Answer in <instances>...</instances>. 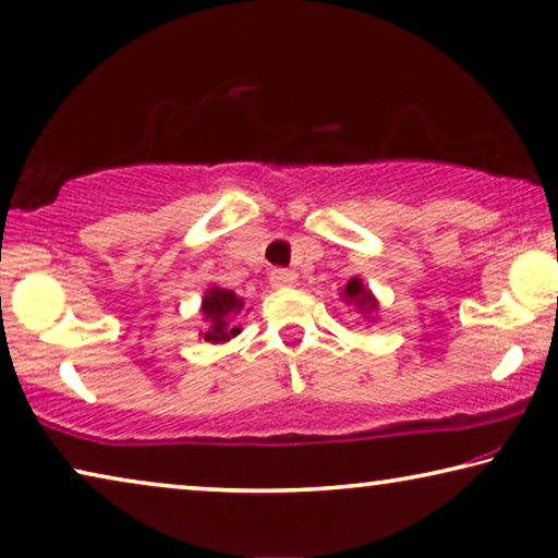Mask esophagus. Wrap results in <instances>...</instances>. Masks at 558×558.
I'll list each match as a JSON object with an SVG mask.
<instances>
[{
    "label": "esophagus",
    "mask_w": 558,
    "mask_h": 558,
    "mask_svg": "<svg viewBox=\"0 0 558 558\" xmlns=\"http://www.w3.org/2000/svg\"><path fill=\"white\" fill-rule=\"evenodd\" d=\"M295 272L288 268H272L270 270V286L272 288H290L295 282Z\"/></svg>",
    "instance_id": "34e87169"
}]
</instances>
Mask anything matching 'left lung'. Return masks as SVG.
<instances>
[{
  "label": "left lung",
  "instance_id": "8db88e82",
  "mask_svg": "<svg viewBox=\"0 0 558 558\" xmlns=\"http://www.w3.org/2000/svg\"><path fill=\"white\" fill-rule=\"evenodd\" d=\"M343 301H345V305L351 307L355 315H368V313H373L378 307V303L373 301V295L368 293V288L363 286L361 278L348 280V286L343 290Z\"/></svg>",
  "mask_w": 558,
  "mask_h": 558
}]
</instances>
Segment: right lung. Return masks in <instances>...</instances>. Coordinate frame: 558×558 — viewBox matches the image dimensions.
<instances>
[{
    "label": "right lung",
    "mask_w": 558,
    "mask_h": 558,
    "mask_svg": "<svg viewBox=\"0 0 558 558\" xmlns=\"http://www.w3.org/2000/svg\"><path fill=\"white\" fill-rule=\"evenodd\" d=\"M240 307H243V301H240L232 290H226V288L207 290L203 301V318L207 323L205 340H210V343H222V340L238 336L240 328L232 323V318H235Z\"/></svg>",
    "instance_id": "obj_1"
}]
</instances>
